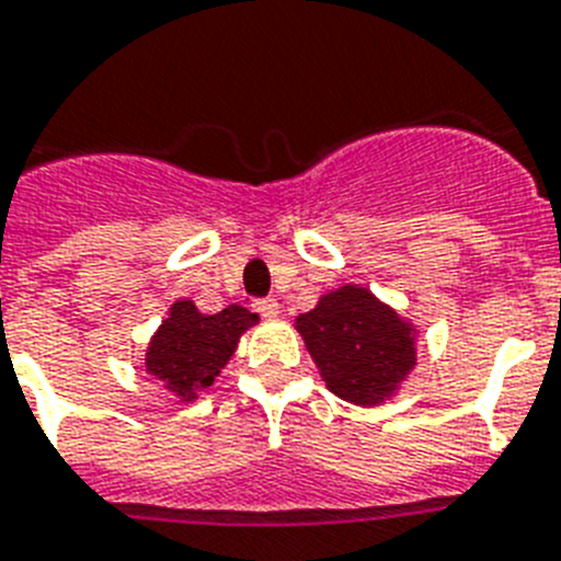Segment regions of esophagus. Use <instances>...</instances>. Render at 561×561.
<instances>
[{
  "instance_id": "esophagus-1",
  "label": "esophagus",
  "mask_w": 561,
  "mask_h": 561,
  "mask_svg": "<svg viewBox=\"0 0 561 561\" xmlns=\"http://www.w3.org/2000/svg\"><path fill=\"white\" fill-rule=\"evenodd\" d=\"M253 308H256L259 317H265V319L279 317V302H276L273 296H267V299H256V302H253Z\"/></svg>"
}]
</instances>
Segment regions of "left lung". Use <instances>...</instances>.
Listing matches in <instances>:
<instances>
[{"label":"left lung","mask_w":561,"mask_h":561,"mask_svg":"<svg viewBox=\"0 0 561 561\" xmlns=\"http://www.w3.org/2000/svg\"><path fill=\"white\" fill-rule=\"evenodd\" d=\"M296 328L328 388L347 402H382L416 365L411 324L356 285L322 296Z\"/></svg>","instance_id":"8db88e82"}]
</instances>
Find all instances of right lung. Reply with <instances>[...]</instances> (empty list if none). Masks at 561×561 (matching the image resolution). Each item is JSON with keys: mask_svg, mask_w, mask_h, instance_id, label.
<instances>
[{"mask_svg": "<svg viewBox=\"0 0 561 561\" xmlns=\"http://www.w3.org/2000/svg\"><path fill=\"white\" fill-rule=\"evenodd\" d=\"M253 322L256 313L239 305L208 317L193 308V302H176L171 308V319L150 342L145 368L173 393L193 399L199 390L214 385L219 370L237 351L239 336Z\"/></svg>", "mask_w": 561, "mask_h": 561, "instance_id": "1", "label": "right lung"}]
</instances>
